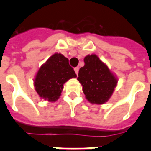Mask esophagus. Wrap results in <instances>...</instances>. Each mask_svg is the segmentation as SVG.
<instances>
[{"mask_svg": "<svg viewBox=\"0 0 151 151\" xmlns=\"http://www.w3.org/2000/svg\"><path fill=\"white\" fill-rule=\"evenodd\" d=\"M74 71H75L76 74L78 75V71H79V68H78V67H76V68H74Z\"/></svg>", "mask_w": 151, "mask_h": 151, "instance_id": "obj_1", "label": "esophagus"}]
</instances>
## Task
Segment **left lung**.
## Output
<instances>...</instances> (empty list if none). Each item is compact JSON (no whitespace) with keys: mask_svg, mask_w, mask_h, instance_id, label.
<instances>
[{"mask_svg":"<svg viewBox=\"0 0 151 151\" xmlns=\"http://www.w3.org/2000/svg\"><path fill=\"white\" fill-rule=\"evenodd\" d=\"M84 62L85 65L79 69L78 77L83 93L91 104H103L112 95L117 79L96 55L86 56Z\"/></svg>","mask_w":151,"mask_h":151,"instance_id":"1","label":"left lung"}]
</instances>
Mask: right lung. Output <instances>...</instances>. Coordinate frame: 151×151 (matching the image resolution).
<instances>
[{
  "label": "right lung",
  "mask_w": 151,
  "mask_h": 151,
  "mask_svg": "<svg viewBox=\"0 0 151 151\" xmlns=\"http://www.w3.org/2000/svg\"><path fill=\"white\" fill-rule=\"evenodd\" d=\"M76 77L68 58L55 53L39 69L35 79V91L42 99L55 102L60 96L64 83Z\"/></svg>",
  "instance_id": "add662e5"
}]
</instances>
